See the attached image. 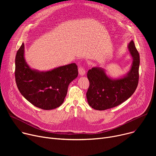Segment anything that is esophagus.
Listing matches in <instances>:
<instances>
[{
	"mask_svg": "<svg viewBox=\"0 0 156 156\" xmlns=\"http://www.w3.org/2000/svg\"><path fill=\"white\" fill-rule=\"evenodd\" d=\"M78 73H79V75L81 76H83L85 75V74L86 73L84 68L83 66H80L79 68H78Z\"/></svg>",
	"mask_w": 156,
	"mask_h": 156,
	"instance_id": "1",
	"label": "esophagus"
}]
</instances>
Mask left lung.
<instances>
[{
    "instance_id": "left-lung-1",
    "label": "left lung",
    "mask_w": 156,
    "mask_h": 156,
    "mask_svg": "<svg viewBox=\"0 0 156 156\" xmlns=\"http://www.w3.org/2000/svg\"><path fill=\"white\" fill-rule=\"evenodd\" d=\"M128 50L133 59L129 71L120 78H112L99 66L89 69L90 86L87 92L89 105L96 110H105L122 104L133 95L138 83L140 55L131 40Z\"/></svg>"
}]
</instances>
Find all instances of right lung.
<instances>
[{
  "instance_id": "1",
  "label": "right lung",
  "mask_w": 156,
  "mask_h": 156,
  "mask_svg": "<svg viewBox=\"0 0 156 156\" xmlns=\"http://www.w3.org/2000/svg\"><path fill=\"white\" fill-rule=\"evenodd\" d=\"M78 75L75 63L46 71L31 68L24 58V43L16 53V85L21 95L38 108L51 110L59 107L66 96L69 84Z\"/></svg>"
}]
</instances>
